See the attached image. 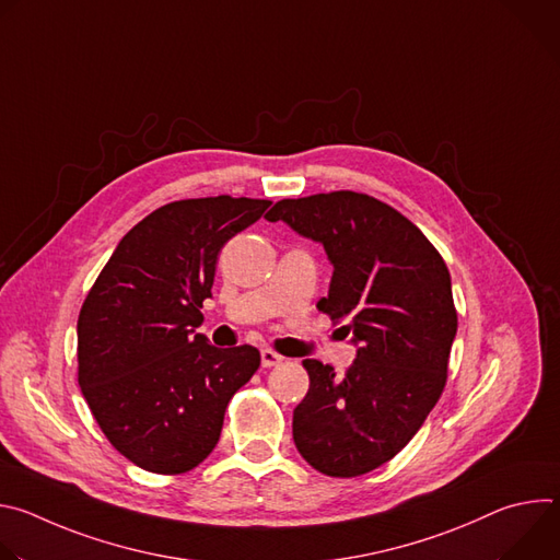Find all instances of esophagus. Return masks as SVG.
Returning a JSON list of instances; mask_svg holds the SVG:
<instances>
[{
  "mask_svg": "<svg viewBox=\"0 0 560 560\" xmlns=\"http://www.w3.org/2000/svg\"><path fill=\"white\" fill-rule=\"evenodd\" d=\"M279 363H283V357H281V354H277V352L270 350V348H264V350H261V365H264V368H275V365H279Z\"/></svg>",
  "mask_w": 560,
  "mask_h": 560,
  "instance_id": "esophagus-1",
  "label": "esophagus"
}]
</instances>
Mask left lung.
Wrapping results in <instances>:
<instances>
[{"mask_svg": "<svg viewBox=\"0 0 560 560\" xmlns=\"http://www.w3.org/2000/svg\"><path fill=\"white\" fill-rule=\"evenodd\" d=\"M266 219L324 246L335 272L316 307L357 346L346 374L303 361L294 445L322 474L372 471L410 443L445 387L456 337L447 266L410 219L361 192L281 199Z\"/></svg>", "mask_w": 560, "mask_h": 560, "instance_id": "8db88e82", "label": "left lung"}]
</instances>
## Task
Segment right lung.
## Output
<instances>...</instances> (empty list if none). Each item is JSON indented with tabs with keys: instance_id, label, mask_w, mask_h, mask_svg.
<instances>
[{
	"instance_id": "add662e5",
	"label": "right lung",
	"mask_w": 560,
	"mask_h": 560,
	"mask_svg": "<svg viewBox=\"0 0 560 560\" xmlns=\"http://www.w3.org/2000/svg\"><path fill=\"white\" fill-rule=\"evenodd\" d=\"M270 203L219 195L156 208L121 238L79 312V387L113 447L141 469L197 467L232 394L259 370L257 348L221 350L195 330L223 244Z\"/></svg>"
}]
</instances>
